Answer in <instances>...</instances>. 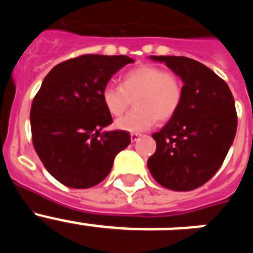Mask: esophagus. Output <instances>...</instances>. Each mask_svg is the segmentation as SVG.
Here are the masks:
<instances>
[{"instance_id":"1","label":"esophagus","mask_w":253,"mask_h":253,"mask_svg":"<svg viewBox=\"0 0 253 253\" xmlns=\"http://www.w3.org/2000/svg\"><path fill=\"white\" fill-rule=\"evenodd\" d=\"M140 134H137V133H131L130 134V140L131 142H137L138 139H139Z\"/></svg>"}]
</instances>
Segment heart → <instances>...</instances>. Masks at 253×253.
Here are the masks:
<instances>
[{"label":"heart","mask_w":253,"mask_h":253,"mask_svg":"<svg viewBox=\"0 0 253 253\" xmlns=\"http://www.w3.org/2000/svg\"><path fill=\"white\" fill-rule=\"evenodd\" d=\"M184 97L181 78L171 71L152 64L135 67L122 77L120 86L107 84L101 91L105 109L120 116L134 101V109L116 120L124 131L140 133L151 129L157 120L167 122L176 115Z\"/></svg>","instance_id":"b5f03b06"}]
</instances>
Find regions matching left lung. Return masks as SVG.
I'll list each match as a JSON object with an SVG mask.
<instances>
[{
  "mask_svg": "<svg viewBox=\"0 0 253 253\" xmlns=\"http://www.w3.org/2000/svg\"><path fill=\"white\" fill-rule=\"evenodd\" d=\"M184 82V97L173 118L152 134L157 149L147 162L158 184L190 191L215 175L234 140L237 113L228 84L207 66L187 57L151 55Z\"/></svg>",
  "mask_w": 253,
  "mask_h": 253,
  "instance_id": "1",
  "label": "left lung"
}]
</instances>
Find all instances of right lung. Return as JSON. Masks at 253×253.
I'll list each match as a JSON object with an SVG mask.
<instances>
[{
  "instance_id": "obj_1",
  "label": "right lung",
  "mask_w": 253,
  "mask_h": 253,
  "mask_svg": "<svg viewBox=\"0 0 253 253\" xmlns=\"http://www.w3.org/2000/svg\"><path fill=\"white\" fill-rule=\"evenodd\" d=\"M126 55L84 54L53 67L30 110L33 144L46 171L60 184L88 189L111 171L114 158L129 146L124 130L102 131L113 123L101 91Z\"/></svg>"
}]
</instances>
